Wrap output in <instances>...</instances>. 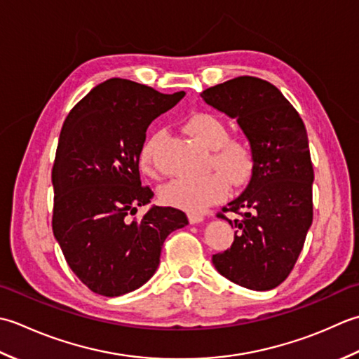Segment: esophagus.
Listing matches in <instances>:
<instances>
[{"label":"esophagus","mask_w":359,"mask_h":359,"mask_svg":"<svg viewBox=\"0 0 359 359\" xmlns=\"http://www.w3.org/2000/svg\"><path fill=\"white\" fill-rule=\"evenodd\" d=\"M189 222L192 224H196V223H201L204 220V215L203 214H189Z\"/></svg>","instance_id":"1"}]
</instances>
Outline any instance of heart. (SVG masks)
I'll return each instance as SVG.
<instances>
[{"label": "heart", "instance_id": "heart-1", "mask_svg": "<svg viewBox=\"0 0 359 359\" xmlns=\"http://www.w3.org/2000/svg\"><path fill=\"white\" fill-rule=\"evenodd\" d=\"M186 130L203 149L209 151L208 167L217 173L201 178H177L161 187V200L173 208L198 212L222 201L228 195L229 182L243 186L252 172V149L248 139L228 136L224 121L214 113L195 111L186 119ZM164 130H153L139 149V165L147 173L155 172V158Z\"/></svg>", "mask_w": 359, "mask_h": 359}]
</instances>
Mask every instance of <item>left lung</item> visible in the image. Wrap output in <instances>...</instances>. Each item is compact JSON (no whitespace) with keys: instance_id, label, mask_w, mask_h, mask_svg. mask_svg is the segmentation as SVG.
I'll use <instances>...</instances> for the list:
<instances>
[{"instance_id":"1","label":"left lung","mask_w":359,"mask_h":359,"mask_svg":"<svg viewBox=\"0 0 359 359\" xmlns=\"http://www.w3.org/2000/svg\"><path fill=\"white\" fill-rule=\"evenodd\" d=\"M237 119L252 149L250 184L223 212L236 228L229 250L212 255L217 271L240 287L266 291L287 279L313 222V164L301 116L266 80L236 77L201 93Z\"/></svg>"}]
</instances>
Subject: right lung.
<instances>
[{
	"mask_svg": "<svg viewBox=\"0 0 359 359\" xmlns=\"http://www.w3.org/2000/svg\"><path fill=\"white\" fill-rule=\"evenodd\" d=\"M184 94L116 77L94 86L65 119L53 167V231L72 273L96 294L142 287L167 236L189 224L175 208L129 217L153 198L139 175L145 131Z\"/></svg>",
	"mask_w": 359,
	"mask_h": 359,
	"instance_id": "1",
	"label": "right lung"
}]
</instances>
